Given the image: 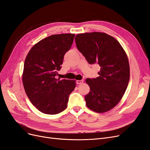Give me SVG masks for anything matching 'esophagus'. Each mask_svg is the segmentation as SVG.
<instances>
[{
	"instance_id": "obj_1",
	"label": "esophagus",
	"mask_w": 150,
	"mask_h": 150,
	"mask_svg": "<svg viewBox=\"0 0 150 150\" xmlns=\"http://www.w3.org/2000/svg\"><path fill=\"white\" fill-rule=\"evenodd\" d=\"M83 82H84V80H83V79H81V80H77V81H76V83L78 84H82V83H83Z\"/></svg>"
}]
</instances>
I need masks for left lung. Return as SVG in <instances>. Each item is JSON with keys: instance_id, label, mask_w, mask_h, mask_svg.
Masks as SVG:
<instances>
[{"instance_id": "8db88e82", "label": "left lung", "mask_w": 150, "mask_h": 150, "mask_svg": "<svg viewBox=\"0 0 150 150\" xmlns=\"http://www.w3.org/2000/svg\"><path fill=\"white\" fill-rule=\"evenodd\" d=\"M75 42L89 64L100 66L99 76L86 79L90 87L86 106L96 112L111 110L121 99L129 80V65L124 49L112 36L103 33L79 34Z\"/></svg>"}]
</instances>
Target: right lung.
<instances>
[{"mask_svg": "<svg viewBox=\"0 0 150 150\" xmlns=\"http://www.w3.org/2000/svg\"><path fill=\"white\" fill-rule=\"evenodd\" d=\"M75 34L50 35L31 48L24 62L22 82L29 100L44 114L56 115L67 106L75 80L56 79Z\"/></svg>", "mask_w": 150, "mask_h": 150, "instance_id": "add662e5", "label": "right lung"}]
</instances>
